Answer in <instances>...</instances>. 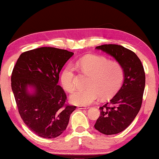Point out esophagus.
<instances>
[{
	"label": "esophagus",
	"instance_id": "obj_1",
	"mask_svg": "<svg viewBox=\"0 0 159 159\" xmlns=\"http://www.w3.org/2000/svg\"><path fill=\"white\" fill-rule=\"evenodd\" d=\"M78 109H80V110H85V109H88V107L84 106H78Z\"/></svg>",
	"mask_w": 159,
	"mask_h": 159
}]
</instances>
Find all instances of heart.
<instances>
[{"instance_id":"b5f03b06","label":"heart","mask_w":159,"mask_h":159,"mask_svg":"<svg viewBox=\"0 0 159 159\" xmlns=\"http://www.w3.org/2000/svg\"><path fill=\"white\" fill-rule=\"evenodd\" d=\"M75 66L89 75L87 89L80 90L70 96L74 104L88 106L102 99L112 98L120 88L124 79V69L119 62L98 55H86L75 62ZM62 86L67 92L76 89L75 68L67 66L61 75Z\"/></svg>"}]
</instances>
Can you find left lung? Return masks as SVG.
<instances>
[{
    "instance_id": "1",
    "label": "left lung",
    "mask_w": 159,
    "mask_h": 159,
    "mask_svg": "<svg viewBox=\"0 0 159 159\" xmlns=\"http://www.w3.org/2000/svg\"><path fill=\"white\" fill-rule=\"evenodd\" d=\"M115 57L124 69V81L117 94L99 107L101 115L95 129L106 135L124 131L141 108L145 86V73L142 62L133 51L117 44L96 47Z\"/></svg>"
}]
</instances>
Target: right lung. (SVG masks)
Segmentation results:
<instances>
[{"instance_id":"obj_1","label":"right lung","mask_w":159,"mask_h":159,"mask_svg":"<svg viewBox=\"0 0 159 159\" xmlns=\"http://www.w3.org/2000/svg\"><path fill=\"white\" fill-rule=\"evenodd\" d=\"M74 55L66 49L40 47L22 52L11 73V89L18 112L27 126L36 135L52 139L66 129L70 115L77 108L57 84L59 73ZM28 85L36 92H26Z\"/></svg>"}]
</instances>
